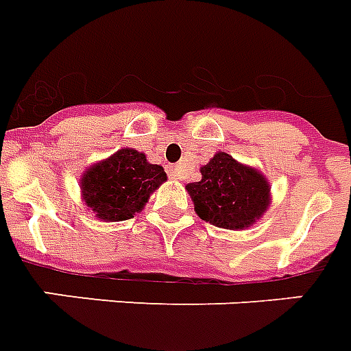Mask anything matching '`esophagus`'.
I'll return each mask as SVG.
<instances>
[{
    "mask_svg": "<svg viewBox=\"0 0 351 351\" xmlns=\"http://www.w3.org/2000/svg\"><path fill=\"white\" fill-rule=\"evenodd\" d=\"M168 173L172 179H181L183 178V168L181 167H170L168 168Z\"/></svg>",
    "mask_w": 351,
    "mask_h": 351,
    "instance_id": "34e87169",
    "label": "esophagus"
}]
</instances>
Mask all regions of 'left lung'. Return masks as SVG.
Instances as JSON below:
<instances>
[{
  "label": "left lung",
  "mask_w": 351,
  "mask_h": 351,
  "mask_svg": "<svg viewBox=\"0 0 351 351\" xmlns=\"http://www.w3.org/2000/svg\"><path fill=\"white\" fill-rule=\"evenodd\" d=\"M201 181L186 184V190L199 217L214 226L248 228L270 204V186L265 176L228 154H215L201 168Z\"/></svg>",
  "instance_id": "obj_1"
}]
</instances>
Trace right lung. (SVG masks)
<instances>
[{
    "label": "right lung",
    "instance_id": "1",
    "mask_svg": "<svg viewBox=\"0 0 351 351\" xmlns=\"http://www.w3.org/2000/svg\"><path fill=\"white\" fill-rule=\"evenodd\" d=\"M165 181L162 167L150 165L134 148H121L83 173L81 192L96 217L114 223L132 219Z\"/></svg>",
    "mask_w": 351,
    "mask_h": 351
}]
</instances>
